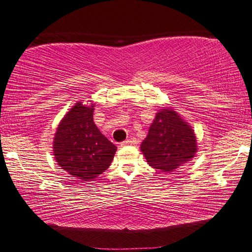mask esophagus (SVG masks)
Returning <instances> with one entry per match:
<instances>
[{
	"instance_id": "esophagus-1",
	"label": "esophagus",
	"mask_w": 252,
	"mask_h": 252,
	"mask_svg": "<svg viewBox=\"0 0 252 252\" xmlns=\"http://www.w3.org/2000/svg\"><path fill=\"white\" fill-rule=\"evenodd\" d=\"M132 144H136L135 139H127L126 141L121 142V147H126V146H132Z\"/></svg>"
}]
</instances>
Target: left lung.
Returning a JSON list of instances; mask_svg holds the SVG:
<instances>
[{"instance_id":"1","label":"left lung","mask_w":252,"mask_h":252,"mask_svg":"<svg viewBox=\"0 0 252 252\" xmlns=\"http://www.w3.org/2000/svg\"><path fill=\"white\" fill-rule=\"evenodd\" d=\"M141 151L152 168L172 172L190 161L197 152V141L191 127L170 109L157 113Z\"/></svg>"}]
</instances>
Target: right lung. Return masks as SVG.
I'll return each instance as SVG.
<instances>
[{"mask_svg": "<svg viewBox=\"0 0 252 252\" xmlns=\"http://www.w3.org/2000/svg\"><path fill=\"white\" fill-rule=\"evenodd\" d=\"M58 164L71 176L89 181L110 167L117 147L93 122V106L78 102L60 123L54 138Z\"/></svg>", "mask_w": 252, "mask_h": 252, "instance_id": "right-lung-1", "label": "right lung"}]
</instances>
